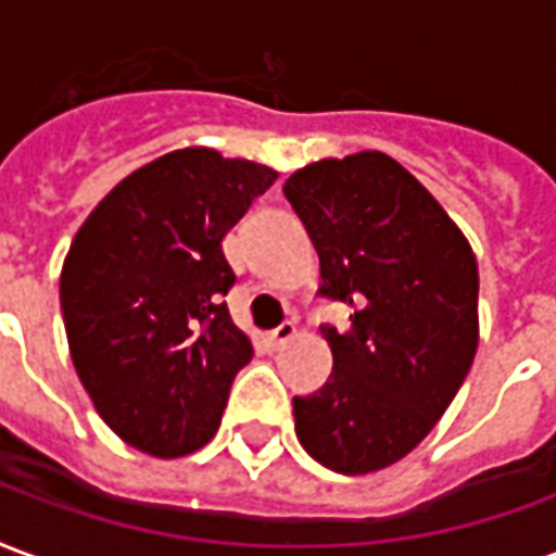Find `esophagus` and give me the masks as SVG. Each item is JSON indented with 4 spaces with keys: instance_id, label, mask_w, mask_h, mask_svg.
Wrapping results in <instances>:
<instances>
[{
    "instance_id": "esophagus-1",
    "label": "esophagus",
    "mask_w": 556,
    "mask_h": 556,
    "mask_svg": "<svg viewBox=\"0 0 556 556\" xmlns=\"http://www.w3.org/2000/svg\"><path fill=\"white\" fill-rule=\"evenodd\" d=\"M295 338V326L287 319V323H281V326L275 328V331H269V343L273 346H283L287 340H293Z\"/></svg>"
}]
</instances>
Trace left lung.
Instances as JSON below:
<instances>
[{"label": "left lung", "mask_w": 556, "mask_h": 556, "mask_svg": "<svg viewBox=\"0 0 556 556\" xmlns=\"http://www.w3.org/2000/svg\"><path fill=\"white\" fill-rule=\"evenodd\" d=\"M319 254L317 293L352 307L323 326L334 367L293 396L295 435L331 471L370 473L427 439L477 352V261L441 204L379 150L305 165L283 184Z\"/></svg>", "instance_id": "8db88e82"}]
</instances>
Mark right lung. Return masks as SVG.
<instances>
[{
	"mask_svg": "<svg viewBox=\"0 0 556 556\" xmlns=\"http://www.w3.org/2000/svg\"><path fill=\"white\" fill-rule=\"evenodd\" d=\"M278 174L186 148L124 177L94 206L62 269L73 367L109 429L174 459L216 435L251 362L225 295L222 239Z\"/></svg>",
	"mask_w": 556,
	"mask_h": 556,
	"instance_id": "add662e5",
	"label": "right lung"
}]
</instances>
